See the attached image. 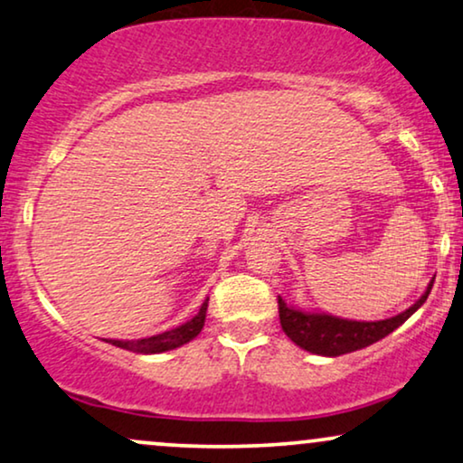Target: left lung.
I'll return each mask as SVG.
<instances>
[{
  "instance_id": "8db88e82",
  "label": "left lung",
  "mask_w": 463,
  "mask_h": 463,
  "mask_svg": "<svg viewBox=\"0 0 463 463\" xmlns=\"http://www.w3.org/2000/svg\"><path fill=\"white\" fill-rule=\"evenodd\" d=\"M431 286L420 295V299L406 309V312L393 316V318L376 320V323H365V320H348L337 318V316L325 312H306V309L286 306V301L279 297V323L286 335H288L297 346L307 350V353L323 354V356H339L346 353H354L378 339L387 337L397 326L406 323L417 309L423 306L430 297Z\"/></svg>"
}]
</instances>
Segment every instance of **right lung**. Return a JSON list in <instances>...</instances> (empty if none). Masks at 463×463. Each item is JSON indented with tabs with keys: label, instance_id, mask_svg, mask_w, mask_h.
<instances>
[{
	"label": "right lung",
	"instance_id": "obj_1",
	"mask_svg": "<svg viewBox=\"0 0 463 463\" xmlns=\"http://www.w3.org/2000/svg\"><path fill=\"white\" fill-rule=\"evenodd\" d=\"M207 303L209 299H204L201 309H198V314L192 320H188V323L175 326L171 331H164L160 335L134 339V342H130V339H126V342L124 339H109V342L117 348L132 350V353H140V354H157V353H166V350L179 348L184 346V344L192 342V339L201 333L204 325V316H207Z\"/></svg>",
	"mask_w": 463,
	"mask_h": 463
}]
</instances>
